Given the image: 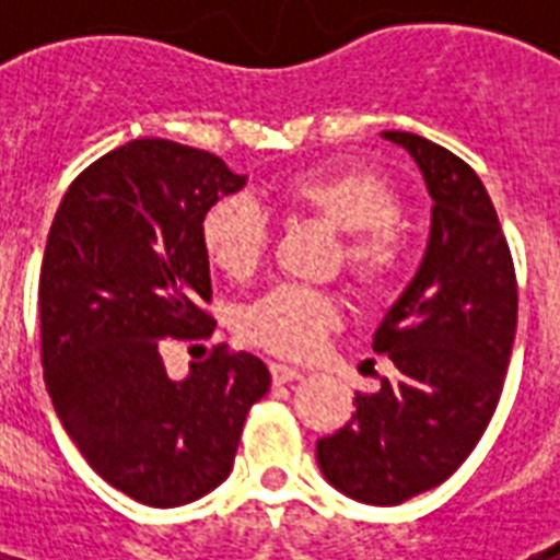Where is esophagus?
I'll use <instances>...</instances> for the list:
<instances>
[{
  "label": "esophagus",
  "mask_w": 560,
  "mask_h": 560,
  "mask_svg": "<svg viewBox=\"0 0 560 560\" xmlns=\"http://www.w3.org/2000/svg\"><path fill=\"white\" fill-rule=\"evenodd\" d=\"M270 374L276 383H293L302 381V372L293 366H284V363H270Z\"/></svg>",
  "instance_id": "1"
}]
</instances>
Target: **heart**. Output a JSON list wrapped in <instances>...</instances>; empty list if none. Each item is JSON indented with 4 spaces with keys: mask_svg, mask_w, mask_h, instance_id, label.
Instances as JSON below:
<instances>
[{
    "mask_svg": "<svg viewBox=\"0 0 560 560\" xmlns=\"http://www.w3.org/2000/svg\"><path fill=\"white\" fill-rule=\"evenodd\" d=\"M290 209L325 220L346 232V264L369 290H386L398 279L407 241L398 191L374 171L328 168L293 177L281 188ZM270 220L249 197H223L200 220L202 249L229 279H249L270 249ZM340 323V302L325 290L279 284L244 311V337L272 354L307 358Z\"/></svg>",
    "mask_w": 560,
    "mask_h": 560,
    "instance_id": "1",
    "label": "heart"
}]
</instances>
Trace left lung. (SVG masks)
I'll return each instance as SVG.
<instances>
[{"label": "left lung", "instance_id": "1", "mask_svg": "<svg viewBox=\"0 0 560 560\" xmlns=\"http://www.w3.org/2000/svg\"><path fill=\"white\" fill-rule=\"evenodd\" d=\"M433 197L424 261L374 331L395 374L316 442L325 479L351 500L398 505L442 486L486 433L517 331V281L494 202L470 165L416 133L386 130Z\"/></svg>", "mask_w": 560, "mask_h": 560}]
</instances>
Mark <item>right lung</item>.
<instances>
[{"mask_svg":"<svg viewBox=\"0 0 560 560\" xmlns=\"http://www.w3.org/2000/svg\"><path fill=\"white\" fill-rule=\"evenodd\" d=\"M244 186L214 153L136 139L74 179L48 229V398L90 468L153 509L194 503L229 477L246 412L270 389L261 360L226 346L183 381L162 363L171 340L214 331L200 220Z\"/></svg>","mask_w":560,"mask_h":560,"instance_id":"obj_1","label":"right lung"}]
</instances>
